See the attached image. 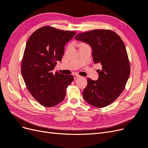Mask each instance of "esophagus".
I'll return each mask as SVG.
<instances>
[{
    "instance_id": "obj_1",
    "label": "esophagus",
    "mask_w": 148,
    "mask_h": 148,
    "mask_svg": "<svg viewBox=\"0 0 148 148\" xmlns=\"http://www.w3.org/2000/svg\"><path fill=\"white\" fill-rule=\"evenodd\" d=\"M80 77V76H79L78 75H77V74H73V78L75 79H78V78Z\"/></svg>"
}]
</instances>
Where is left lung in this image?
Listing matches in <instances>:
<instances>
[{
  "mask_svg": "<svg viewBox=\"0 0 148 148\" xmlns=\"http://www.w3.org/2000/svg\"><path fill=\"white\" fill-rule=\"evenodd\" d=\"M75 39L88 44L92 49L94 62L102 66L101 70H97L99 78L96 81L87 78L88 84L83 92L84 100L99 108L109 106L122 92L130 73L123 41L117 33L109 29H94L78 33Z\"/></svg>",
  "mask_w": 148,
  "mask_h": 148,
  "instance_id": "1",
  "label": "left lung"
}]
</instances>
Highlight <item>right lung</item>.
Listing matches in <instances>:
<instances>
[{
    "mask_svg": "<svg viewBox=\"0 0 148 148\" xmlns=\"http://www.w3.org/2000/svg\"><path fill=\"white\" fill-rule=\"evenodd\" d=\"M75 31L43 26L30 36L26 44L21 71L28 90L42 106L50 107L64 99L66 88L73 80L71 75L54 73L57 62H60L65 44Z\"/></svg>",
    "mask_w": 148,
    "mask_h": 148,
    "instance_id": "1",
    "label": "right lung"
}]
</instances>
